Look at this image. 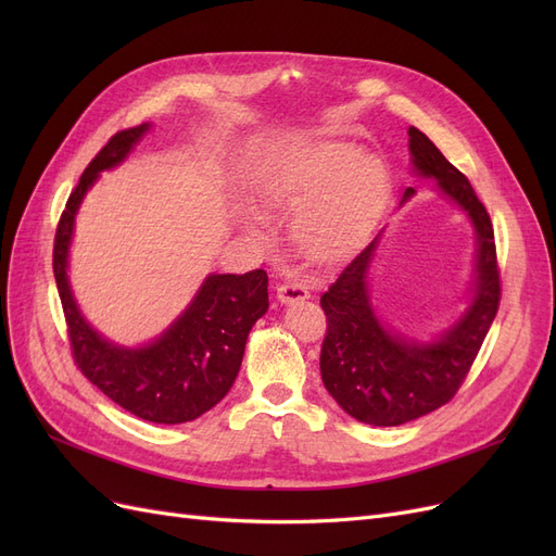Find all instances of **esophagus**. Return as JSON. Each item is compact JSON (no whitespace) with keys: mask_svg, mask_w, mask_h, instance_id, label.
I'll return each instance as SVG.
<instances>
[{"mask_svg":"<svg viewBox=\"0 0 556 556\" xmlns=\"http://www.w3.org/2000/svg\"><path fill=\"white\" fill-rule=\"evenodd\" d=\"M311 296L304 282L296 280H282L278 285V301L280 304H296V301H306Z\"/></svg>","mask_w":556,"mask_h":556,"instance_id":"1","label":"esophagus"}]
</instances>
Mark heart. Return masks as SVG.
I'll return each instance as SVG.
<instances>
[{
  "label": "heart",
  "mask_w": 556,
  "mask_h": 556,
  "mask_svg": "<svg viewBox=\"0 0 556 556\" xmlns=\"http://www.w3.org/2000/svg\"><path fill=\"white\" fill-rule=\"evenodd\" d=\"M390 176L380 157L348 141H317L294 148L260 182L268 208L293 213L292 241L306 260L336 264L355 252L378 217ZM245 227L260 225L243 211Z\"/></svg>",
  "instance_id": "heart-1"
}]
</instances>
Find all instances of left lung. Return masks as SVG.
Here are the masks:
<instances>
[{
  "mask_svg": "<svg viewBox=\"0 0 556 556\" xmlns=\"http://www.w3.org/2000/svg\"><path fill=\"white\" fill-rule=\"evenodd\" d=\"M408 137L413 174L435 180L439 192L468 217L476 231L473 280L464 313L433 339L419 341L390 329L378 317L368 292V268L384 231L380 229L319 299L327 315V336L319 352L323 382L350 417L374 427L406 425L457 394L501 299L490 213L468 178L454 169L427 134L410 127ZM413 194L415 190L406 188L399 206Z\"/></svg>",
  "mask_w": 556,
  "mask_h": 556,
  "instance_id": "left-lung-1",
  "label": "left lung"
}]
</instances>
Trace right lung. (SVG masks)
Returning <instances> with one entry per match:
<instances>
[{
    "label": "right lung",
    "instance_id": "right-lung-1",
    "mask_svg": "<svg viewBox=\"0 0 556 556\" xmlns=\"http://www.w3.org/2000/svg\"><path fill=\"white\" fill-rule=\"evenodd\" d=\"M150 123L117 131L83 172L60 217L53 271L78 368L117 406L155 425L192 422L231 390L252 325L268 311V276L208 274L185 311L139 348L109 341L83 317L70 282L76 213L99 174L123 164Z\"/></svg>",
    "mask_w": 556,
    "mask_h": 556
}]
</instances>
